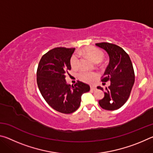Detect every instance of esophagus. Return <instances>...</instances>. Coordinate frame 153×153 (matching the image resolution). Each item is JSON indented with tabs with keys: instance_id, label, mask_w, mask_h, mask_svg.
Wrapping results in <instances>:
<instances>
[{
	"instance_id": "esophagus-1",
	"label": "esophagus",
	"mask_w": 153,
	"mask_h": 153,
	"mask_svg": "<svg viewBox=\"0 0 153 153\" xmlns=\"http://www.w3.org/2000/svg\"><path fill=\"white\" fill-rule=\"evenodd\" d=\"M90 90H94H94H97V87L94 86H90Z\"/></svg>"
}]
</instances>
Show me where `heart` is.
Masks as SVG:
<instances>
[{
	"label": "heart",
	"instance_id": "b5f03b06",
	"mask_svg": "<svg viewBox=\"0 0 153 153\" xmlns=\"http://www.w3.org/2000/svg\"><path fill=\"white\" fill-rule=\"evenodd\" d=\"M83 53L91 59L95 63H98L102 61L104 58V54L102 52L94 46H88L83 50ZM80 63V56L78 53H75L71 56L70 59V65L72 69H77ZM77 76L82 81L86 83H91L97 77V75L94 73L87 71H80Z\"/></svg>",
	"mask_w": 153,
	"mask_h": 153
}]
</instances>
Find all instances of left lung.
I'll return each instance as SVG.
<instances>
[{
    "label": "left lung",
    "instance_id": "left-lung-1",
    "mask_svg": "<svg viewBox=\"0 0 153 153\" xmlns=\"http://www.w3.org/2000/svg\"><path fill=\"white\" fill-rule=\"evenodd\" d=\"M96 46L104 49L109 56V63L102 81H111L110 86L105 89L104 98L98 103L103 109H118L128 100L135 81L132 63L128 53L120 46L108 42L97 43ZM97 88L103 90L100 86Z\"/></svg>",
    "mask_w": 153,
    "mask_h": 153
}]
</instances>
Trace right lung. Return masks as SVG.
I'll return each mask as SVG.
<instances>
[{"mask_svg":"<svg viewBox=\"0 0 153 153\" xmlns=\"http://www.w3.org/2000/svg\"><path fill=\"white\" fill-rule=\"evenodd\" d=\"M74 51L75 48L65 47L49 51L41 58L36 74L38 88L46 102L53 109L65 114L75 112L79 107L82 94L90 90L89 85L80 81L74 86L66 82Z\"/></svg>","mask_w":153,"mask_h":153,"instance_id":"obj_1","label":"right lung"}]
</instances>
